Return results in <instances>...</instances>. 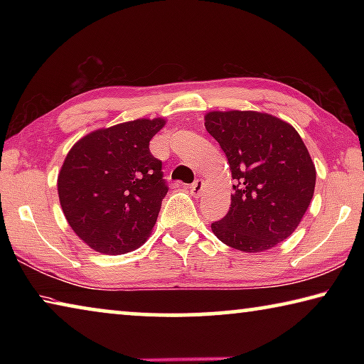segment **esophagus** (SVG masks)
I'll return each instance as SVG.
<instances>
[{
  "mask_svg": "<svg viewBox=\"0 0 364 364\" xmlns=\"http://www.w3.org/2000/svg\"><path fill=\"white\" fill-rule=\"evenodd\" d=\"M202 189H204V181H202V180H196V181L189 186L191 194H193L194 197H199V196L202 194Z\"/></svg>",
  "mask_w": 364,
  "mask_h": 364,
  "instance_id": "34e87169",
  "label": "esophagus"
}]
</instances>
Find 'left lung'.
Masks as SVG:
<instances>
[{
  "label": "left lung",
  "mask_w": 364,
  "mask_h": 364,
  "mask_svg": "<svg viewBox=\"0 0 364 364\" xmlns=\"http://www.w3.org/2000/svg\"><path fill=\"white\" fill-rule=\"evenodd\" d=\"M205 128L226 154L232 175L231 207L212 223L221 242L264 252L287 239L313 199L315 164L292 125L255 110L208 112Z\"/></svg>",
  "instance_id": "left-lung-1"
}]
</instances>
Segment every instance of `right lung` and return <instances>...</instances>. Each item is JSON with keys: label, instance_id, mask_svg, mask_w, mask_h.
<instances>
[{"label": "right lung", "instance_id": "add662e5", "mask_svg": "<svg viewBox=\"0 0 364 364\" xmlns=\"http://www.w3.org/2000/svg\"><path fill=\"white\" fill-rule=\"evenodd\" d=\"M164 119H138L86 134L67 154L58 194L67 223L91 249L120 255L138 249L167 194L162 162L149 141Z\"/></svg>", "mask_w": 364, "mask_h": 364}]
</instances>
